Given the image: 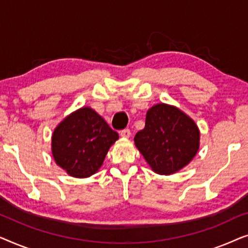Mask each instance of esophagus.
<instances>
[{
    "instance_id": "obj_1",
    "label": "esophagus",
    "mask_w": 248,
    "mask_h": 248,
    "mask_svg": "<svg viewBox=\"0 0 248 248\" xmlns=\"http://www.w3.org/2000/svg\"><path fill=\"white\" fill-rule=\"evenodd\" d=\"M121 135L123 138H130L131 137V130L130 128H124L121 131Z\"/></svg>"
}]
</instances>
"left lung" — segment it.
Listing matches in <instances>:
<instances>
[{
  "instance_id": "obj_1",
  "label": "left lung",
  "mask_w": 248,
  "mask_h": 248,
  "mask_svg": "<svg viewBox=\"0 0 248 248\" xmlns=\"http://www.w3.org/2000/svg\"><path fill=\"white\" fill-rule=\"evenodd\" d=\"M200 132L192 118L176 107L158 104L148 110L145 126L134 142L158 174H174L192 160L199 150Z\"/></svg>"
}]
</instances>
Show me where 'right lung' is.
I'll list each match as a JSON object with an SVG mask.
<instances>
[{
	"label": "right lung",
	"mask_w": 248,
	"mask_h": 248,
	"mask_svg": "<svg viewBox=\"0 0 248 248\" xmlns=\"http://www.w3.org/2000/svg\"><path fill=\"white\" fill-rule=\"evenodd\" d=\"M117 139V132L100 115L84 107L67 116L55 128L53 157L69 175L89 177L100 168L108 149Z\"/></svg>",
	"instance_id": "right-lung-1"
}]
</instances>
